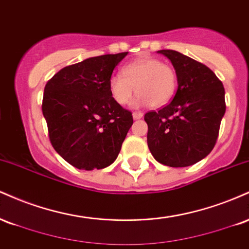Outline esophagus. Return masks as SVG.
<instances>
[{"label":"esophagus","instance_id":"obj_1","mask_svg":"<svg viewBox=\"0 0 249 249\" xmlns=\"http://www.w3.org/2000/svg\"><path fill=\"white\" fill-rule=\"evenodd\" d=\"M133 119H141L142 118V116H144V113L141 112V111H136V112H133Z\"/></svg>","mask_w":249,"mask_h":249}]
</instances>
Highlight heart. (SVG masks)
<instances>
[{
	"label": "heart",
	"mask_w": 249,
	"mask_h": 249,
	"mask_svg": "<svg viewBox=\"0 0 249 249\" xmlns=\"http://www.w3.org/2000/svg\"><path fill=\"white\" fill-rule=\"evenodd\" d=\"M178 75L172 65L153 57H141L125 65L121 73L108 79V91L117 104L126 105L136 92V107H160L176 95Z\"/></svg>",
	"instance_id": "1"
}]
</instances>
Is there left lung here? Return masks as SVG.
I'll use <instances>...</instances> for the list:
<instances>
[{
  "instance_id": "8db88e82",
  "label": "left lung",
  "mask_w": 249,
  "mask_h": 249,
  "mask_svg": "<svg viewBox=\"0 0 249 249\" xmlns=\"http://www.w3.org/2000/svg\"><path fill=\"white\" fill-rule=\"evenodd\" d=\"M178 75L172 102L150 111L147 145L157 161L170 167H186L211 153L225 115V89L215 73L202 63L174 50H159Z\"/></svg>"
}]
</instances>
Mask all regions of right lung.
<instances>
[{
    "mask_svg": "<svg viewBox=\"0 0 249 249\" xmlns=\"http://www.w3.org/2000/svg\"><path fill=\"white\" fill-rule=\"evenodd\" d=\"M126 55H102L68 65L45 85L42 111L50 142L76 168L101 170L112 164L132 126V112L117 104L108 91L113 69Z\"/></svg>",
    "mask_w": 249,
    "mask_h": 249,
    "instance_id": "right-lung-1",
    "label": "right lung"
}]
</instances>
